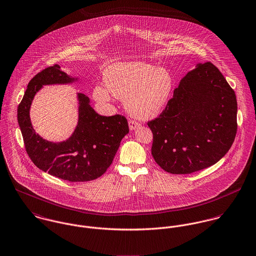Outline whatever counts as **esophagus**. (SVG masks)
<instances>
[{
	"instance_id": "obj_1",
	"label": "esophagus",
	"mask_w": 256,
	"mask_h": 256,
	"mask_svg": "<svg viewBox=\"0 0 256 256\" xmlns=\"http://www.w3.org/2000/svg\"><path fill=\"white\" fill-rule=\"evenodd\" d=\"M128 126H130V130H134L138 128L140 126V122L130 120L128 122Z\"/></svg>"
}]
</instances>
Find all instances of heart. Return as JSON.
Instances as JSON below:
<instances>
[{
  "mask_svg": "<svg viewBox=\"0 0 256 256\" xmlns=\"http://www.w3.org/2000/svg\"><path fill=\"white\" fill-rule=\"evenodd\" d=\"M105 86L94 88L93 96L99 102H107L110 92L124 100V106L132 116L149 120L165 110L174 88L170 72L143 62H116L108 66L103 76Z\"/></svg>",
  "mask_w": 256,
  "mask_h": 256,
  "instance_id": "1",
  "label": "heart"
}]
</instances>
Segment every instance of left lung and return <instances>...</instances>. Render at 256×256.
I'll list each match as a JSON object with an SVG mask.
<instances>
[{
    "label": "left lung",
    "instance_id": "left-lung-1",
    "mask_svg": "<svg viewBox=\"0 0 256 256\" xmlns=\"http://www.w3.org/2000/svg\"><path fill=\"white\" fill-rule=\"evenodd\" d=\"M234 91L211 62L198 64L174 91L159 118L148 122L155 162L170 174H192L221 160L236 134Z\"/></svg>",
    "mask_w": 256,
    "mask_h": 256
}]
</instances>
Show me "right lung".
Instances as JSON below:
<instances>
[{
    "label": "right lung",
    "mask_w": 256,
    "mask_h": 256,
    "mask_svg": "<svg viewBox=\"0 0 256 256\" xmlns=\"http://www.w3.org/2000/svg\"><path fill=\"white\" fill-rule=\"evenodd\" d=\"M58 64L38 72L30 82L18 105V120L26 152L36 167L68 182H88L101 176L113 162L124 136L128 134L124 116L97 114L90 99L78 93V120L72 134L64 142H48L35 132L30 107L35 94L44 86L70 84L78 82Z\"/></svg>",
    "instance_id": "1"
}]
</instances>
